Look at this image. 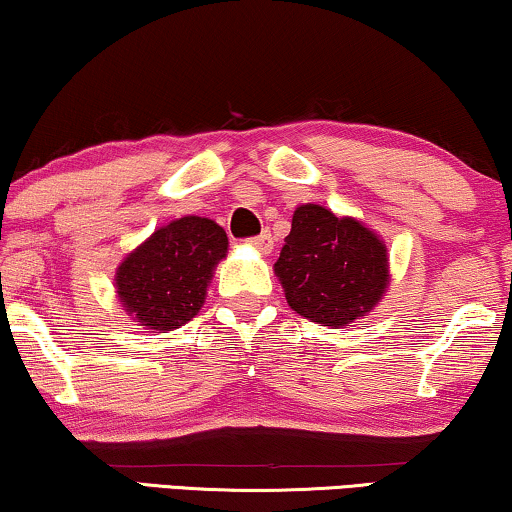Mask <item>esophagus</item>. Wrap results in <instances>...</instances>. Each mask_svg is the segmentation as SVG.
<instances>
[{
	"label": "esophagus",
	"mask_w": 512,
	"mask_h": 512,
	"mask_svg": "<svg viewBox=\"0 0 512 512\" xmlns=\"http://www.w3.org/2000/svg\"><path fill=\"white\" fill-rule=\"evenodd\" d=\"M251 247H254L256 251H261V254H270L272 249H275V240H272V235L265 230V233H261L258 237H254V240H249Z\"/></svg>",
	"instance_id": "34e87169"
}]
</instances>
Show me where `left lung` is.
Here are the masks:
<instances>
[{"label":"left lung","instance_id":"8db88e82","mask_svg":"<svg viewBox=\"0 0 512 512\" xmlns=\"http://www.w3.org/2000/svg\"><path fill=\"white\" fill-rule=\"evenodd\" d=\"M275 275L293 312L331 328L366 317L391 282L382 237L354 216L312 202L293 212Z\"/></svg>","mask_w":512,"mask_h":512}]
</instances>
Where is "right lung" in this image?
Returning <instances> with one entry per match:
<instances>
[{"label": "right lung", "instance_id": "right-lung-1", "mask_svg": "<svg viewBox=\"0 0 512 512\" xmlns=\"http://www.w3.org/2000/svg\"><path fill=\"white\" fill-rule=\"evenodd\" d=\"M228 254V237L205 216H181L153 230L116 268L118 303L130 319L167 333L205 305L214 270Z\"/></svg>", "mask_w": 512, "mask_h": 512}]
</instances>
